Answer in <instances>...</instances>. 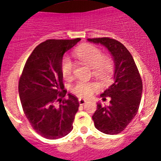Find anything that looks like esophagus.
<instances>
[{
    "instance_id": "34e87169",
    "label": "esophagus",
    "mask_w": 161,
    "mask_h": 161,
    "mask_svg": "<svg viewBox=\"0 0 161 161\" xmlns=\"http://www.w3.org/2000/svg\"><path fill=\"white\" fill-rule=\"evenodd\" d=\"M86 102H87V101L85 100V99H83V98H79V104L80 105V106L85 105V104L86 103Z\"/></svg>"
}]
</instances>
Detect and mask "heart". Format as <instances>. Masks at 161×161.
<instances>
[{
    "mask_svg": "<svg viewBox=\"0 0 161 161\" xmlns=\"http://www.w3.org/2000/svg\"><path fill=\"white\" fill-rule=\"evenodd\" d=\"M74 55L80 62L90 67L92 74L102 80L110 77L114 71V61L108 55H102V50L91 44H82L74 51ZM74 65L68 57L61 61V72L65 80H70L73 76ZM94 82L79 80L72 87V91L79 97H89L97 89Z\"/></svg>",
    "mask_w": 161,
    "mask_h": 161,
    "instance_id": "heart-1",
    "label": "heart"
}]
</instances>
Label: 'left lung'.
<instances>
[{"mask_svg":"<svg viewBox=\"0 0 161 161\" xmlns=\"http://www.w3.org/2000/svg\"><path fill=\"white\" fill-rule=\"evenodd\" d=\"M102 44L110 52L114 62V82L101 96L110 97L109 106L97 103L93 115L95 127L107 135L123 131L135 118L141 101L143 84L131 54L123 44L109 38H88Z\"/></svg>","mask_w":161,"mask_h":161,"instance_id":"obj_1","label":"left lung"}]
</instances>
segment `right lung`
<instances>
[{
	"label": "right lung",
	"instance_id": "obj_1",
	"mask_svg": "<svg viewBox=\"0 0 161 161\" xmlns=\"http://www.w3.org/2000/svg\"><path fill=\"white\" fill-rule=\"evenodd\" d=\"M80 38L48 39L35 48L20 76L18 92L22 109L37 133L49 139L64 137L73 126L79 102L64 90L61 61ZM62 102L57 107L56 102Z\"/></svg>",
	"mask_w": 161,
	"mask_h": 161
}]
</instances>
